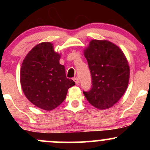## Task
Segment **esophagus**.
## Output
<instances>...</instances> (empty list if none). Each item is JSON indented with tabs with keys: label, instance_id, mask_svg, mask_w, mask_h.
<instances>
[{
	"label": "esophagus",
	"instance_id": "obj_1",
	"mask_svg": "<svg viewBox=\"0 0 150 150\" xmlns=\"http://www.w3.org/2000/svg\"><path fill=\"white\" fill-rule=\"evenodd\" d=\"M73 80L75 81V84H76V85H78V84H79V79L77 78V77H75V78H73Z\"/></svg>",
	"mask_w": 150,
	"mask_h": 150
}]
</instances>
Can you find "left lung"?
Returning a JSON list of instances; mask_svg holds the SVG:
<instances>
[{"mask_svg":"<svg viewBox=\"0 0 150 150\" xmlns=\"http://www.w3.org/2000/svg\"><path fill=\"white\" fill-rule=\"evenodd\" d=\"M92 80L89 92H83L90 104L107 109L123 97L128 86L130 67L122 50L107 40L90 41L84 50Z\"/></svg>","mask_w":150,"mask_h":150,"instance_id":"obj_1","label":"left lung"}]
</instances>
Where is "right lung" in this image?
<instances>
[{
	"mask_svg": "<svg viewBox=\"0 0 150 150\" xmlns=\"http://www.w3.org/2000/svg\"><path fill=\"white\" fill-rule=\"evenodd\" d=\"M61 54L51 42L36 45L22 63L20 83L27 99L37 107L51 111L65 100L68 90L75 85L59 63Z\"/></svg>",
	"mask_w": 150,
	"mask_h": 150,
	"instance_id": "obj_1",
	"label": "right lung"
}]
</instances>
